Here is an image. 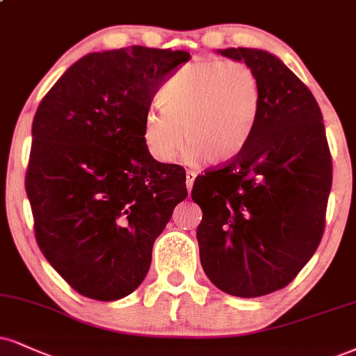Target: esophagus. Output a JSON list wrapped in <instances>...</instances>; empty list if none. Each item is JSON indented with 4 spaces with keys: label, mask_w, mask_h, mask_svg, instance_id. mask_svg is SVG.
<instances>
[{
    "label": "esophagus",
    "mask_w": 356,
    "mask_h": 356,
    "mask_svg": "<svg viewBox=\"0 0 356 356\" xmlns=\"http://www.w3.org/2000/svg\"><path fill=\"white\" fill-rule=\"evenodd\" d=\"M197 174L194 170H187L186 172V186H187V191L192 189V186H194V181H195Z\"/></svg>",
    "instance_id": "esophagus-1"
}]
</instances>
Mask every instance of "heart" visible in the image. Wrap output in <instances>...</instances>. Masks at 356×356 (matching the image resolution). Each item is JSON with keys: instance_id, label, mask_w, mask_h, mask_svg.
I'll use <instances>...</instances> for the list:
<instances>
[{"instance_id": "b5f03b06", "label": "heart", "mask_w": 356, "mask_h": 356, "mask_svg": "<svg viewBox=\"0 0 356 356\" xmlns=\"http://www.w3.org/2000/svg\"><path fill=\"white\" fill-rule=\"evenodd\" d=\"M161 109L144 118V143L161 162H170L187 143L186 157L222 164L242 152L260 109V83L247 64L199 59L170 76L157 94Z\"/></svg>"}]
</instances>
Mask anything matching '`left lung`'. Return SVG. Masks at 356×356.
<instances>
[{
	"instance_id": "obj_1",
	"label": "left lung",
	"mask_w": 356,
	"mask_h": 356,
	"mask_svg": "<svg viewBox=\"0 0 356 356\" xmlns=\"http://www.w3.org/2000/svg\"><path fill=\"white\" fill-rule=\"evenodd\" d=\"M219 53L255 71L260 109L242 152L194 182L200 262L225 293L262 297L289 285L322 241L332 156L314 94L280 59L250 48Z\"/></svg>"
}]
</instances>
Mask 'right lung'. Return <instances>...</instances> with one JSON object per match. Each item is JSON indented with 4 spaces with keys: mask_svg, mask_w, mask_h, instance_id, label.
Returning <instances> with one entry per match:
<instances>
[{
    "mask_svg": "<svg viewBox=\"0 0 356 356\" xmlns=\"http://www.w3.org/2000/svg\"><path fill=\"white\" fill-rule=\"evenodd\" d=\"M186 51L131 46L91 53L42 97L26 170L34 235L76 292L113 302L134 292L154 241L187 197L186 170L152 159L144 118Z\"/></svg>",
    "mask_w": 356,
    "mask_h": 356,
    "instance_id": "add662e5",
    "label": "right lung"
}]
</instances>
